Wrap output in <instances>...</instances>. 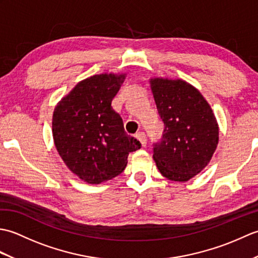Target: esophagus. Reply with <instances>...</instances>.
<instances>
[{"label":"esophagus","instance_id":"esophagus-1","mask_svg":"<svg viewBox=\"0 0 258 258\" xmlns=\"http://www.w3.org/2000/svg\"><path fill=\"white\" fill-rule=\"evenodd\" d=\"M135 138L138 139L140 142H141V144H142V146H146V135H145V133L144 132H139V133H136L135 134Z\"/></svg>","mask_w":258,"mask_h":258}]
</instances>
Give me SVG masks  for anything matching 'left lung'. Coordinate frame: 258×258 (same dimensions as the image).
Instances as JSON below:
<instances>
[{
    "label": "left lung",
    "instance_id": "left-lung-1",
    "mask_svg": "<svg viewBox=\"0 0 258 258\" xmlns=\"http://www.w3.org/2000/svg\"><path fill=\"white\" fill-rule=\"evenodd\" d=\"M157 111L165 125L153 158L164 177L187 182L201 173L218 144V124L201 92L184 80H150Z\"/></svg>",
    "mask_w": 258,
    "mask_h": 258
}]
</instances>
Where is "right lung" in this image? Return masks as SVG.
I'll list each match as a JSON object with an SVG mask.
<instances>
[{
	"instance_id": "1",
	"label": "right lung",
	"mask_w": 258,
	"mask_h": 258,
	"mask_svg": "<svg viewBox=\"0 0 258 258\" xmlns=\"http://www.w3.org/2000/svg\"><path fill=\"white\" fill-rule=\"evenodd\" d=\"M126 78L102 73L79 82L54 108V144L65 165L89 184L116 177L141 143L126 134L112 100Z\"/></svg>"
}]
</instances>
